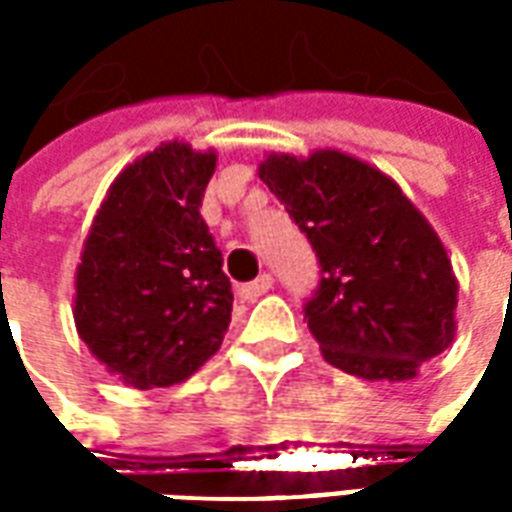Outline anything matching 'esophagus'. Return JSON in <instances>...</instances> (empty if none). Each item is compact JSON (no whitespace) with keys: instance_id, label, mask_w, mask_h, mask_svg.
Here are the masks:
<instances>
[{"instance_id":"34e87169","label":"esophagus","mask_w":512,"mask_h":512,"mask_svg":"<svg viewBox=\"0 0 512 512\" xmlns=\"http://www.w3.org/2000/svg\"><path fill=\"white\" fill-rule=\"evenodd\" d=\"M271 288H274V279H271V274H260V277L252 279V282L241 285V288H238V293H241V299L255 301V299H260V296H266Z\"/></svg>"}]
</instances>
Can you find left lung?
I'll use <instances>...</instances> for the list:
<instances>
[{"instance_id": "left-lung-1", "label": "left lung", "mask_w": 512, "mask_h": 512, "mask_svg": "<svg viewBox=\"0 0 512 512\" xmlns=\"http://www.w3.org/2000/svg\"><path fill=\"white\" fill-rule=\"evenodd\" d=\"M260 180L318 257L304 321L329 365L408 381L450 348L458 282L439 235L395 180L337 150L268 156Z\"/></svg>"}]
</instances>
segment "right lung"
<instances>
[{
    "label": "right lung",
    "mask_w": 512,
    "mask_h": 512,
    "mask_svg": "<svg viewBox=\"0 0 512 512\" xmlns=\"http://www.w3.org/2000/svg\"><path fill=\"white\" fill-rule=\"evenodd\" d=\"M213 167V153L161 145L120 172L87 235L76 329L136 389L186 381L230 326L233 285L200 216Z\"/></svg>",
    "instance_id": "add662e5"
}]
</instances>
